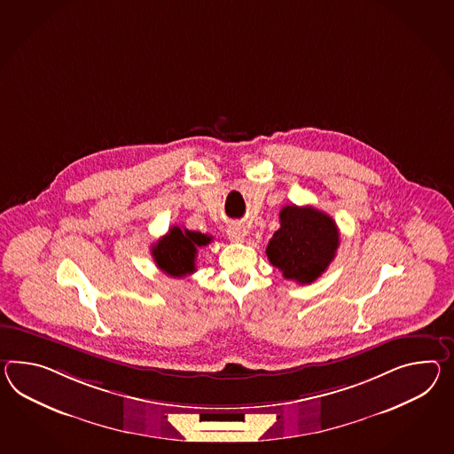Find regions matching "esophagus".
I'll use <instances>...</instances> for the list:
<instances>
[{"label":"esophagus","instance_id":"34e87169","mask_svg":"<svg viewBox=\"0 0 454 454\" xmlns=\"http://www.w3.org/2000/svg\"><path fill=\"white\" fill-rule=\"evenodd\" d=\"M228 238L231 239V241H236V243H243L244 238H246V228H244L243 224H239V223H234L231 226H228Z\"/></svg>","mask_w":454,"mask_h":454}]
</instances>
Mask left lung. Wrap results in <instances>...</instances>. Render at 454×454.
<instances>
[{"mask_svg":"<svg viewBox=\"0 0 454 454\" xmlns=\"http://www.w3.org/2000/svg\"><path fill=\"white\" fill-rule=\"evenodd\" d=\"M340 246V231L332 216L313 207L286 205L280 228L267 244L269 262L282 276L311 284L332 264Z\"/></svg>","mask_w":454,"mask_h":454,"instance_id":"obj_1","label":"left lung"}]
</instances>
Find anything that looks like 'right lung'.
Here are the masks:
<instances>
[{"instance_id":"add662e5","label":"right lung","mask_w":454,"mask_h":454,"mask_svg":"<svg viewBox=\"0 0 454 454\" xmlns=\"http://www.w3.org/2000/svg\"><path fill=\"white\" fill-rule=\"evenodd\" d=\"M211 236L199 231L180 230L172 226L162 239L153 246L157 267L170 277H185L193 274L199 247L211 243Z\"/></svg>"}]
</instances>
